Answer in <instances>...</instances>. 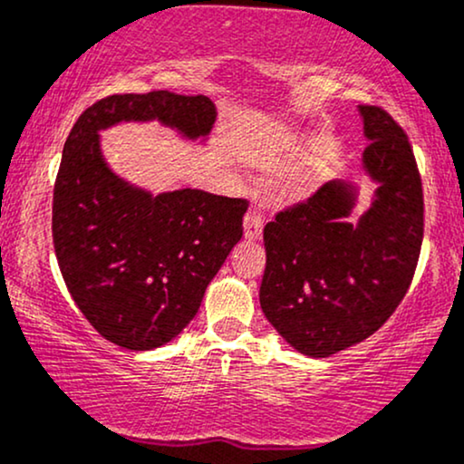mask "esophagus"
Returning a JSON list of instances; mask_svg holds the SVG:
<instances>
[{
	"mask_svg": "<svg viewBox=\"0 0 464 464\" xmlns=\"http://www.w3.org/2000/svg\"><path fill=\"white\" fill-rule=\"evenodd\" d=\"M263 226H265V218L258 215L256 210H249L246 215V223H243V234H246L247 241H256L263 234Z\"/></svg>",
	"mask_w": 464,
	"mask_h": 464,
	"instance_id": "obj_1",
	"label": "esophagus"
}]
</instances>
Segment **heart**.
Returning <instances> with one entry per match:
<instances>
[{
    "mask_svg": "<svg viewBox=\"0 0 464 464\" xmlns=\"http://www.w3.org/2000/svg\"><path fill=\"white\" fill-rule=\"evenodd\" d=\"M306 190V184L302 179H291L287 186H285V195L289 197V199H298V197L304 195Z\"/></svg>",
    "mask_w": 464,
    "mask_h": 464,
    "instance_id": "obj_1",
    "label": "heart"
}]
</instances>
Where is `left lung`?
I'll return each instance as SVG.
<instances>
[{"label":"left lung","instance_id":"8db88e82","mask_svg":"<svg viewBox=\"0 0 464 464\" xmlns=\"http://www.w3.org/2000/svg\"><path fill=\"white\" fill-rule=\"evenodd\" d=\"M371 208L353 218L359 188L333 179L263 230L260 309L302 355L329 357L382 329L408 294L423 243V188L408 135L390 113L359 105Z\"/></svg>","mask_w":464,"mask_h":464}]
</instances>
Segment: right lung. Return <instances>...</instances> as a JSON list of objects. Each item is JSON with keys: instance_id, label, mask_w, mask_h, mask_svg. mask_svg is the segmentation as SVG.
<instances>
[{"instance_id": "add662e5", "label": "right lung", "mask_w": 464, "mask_h": 464, "mask_svg": "<svg viewBox=\"0 0 464 464\" xmlns=\"http://www.w3.org/2000/svg\"><path fill=\"white\" fill-rule=\"evenodd\" d=\"M206 142L217 107L173 92L116 93L87 107L65 140L52 238L76 306L129 351L164 346L190 324L206 287L243 237L246 199L197 188L153 192L113 173L101 131L153 122Z\"/></svg>"}]
</instances>
